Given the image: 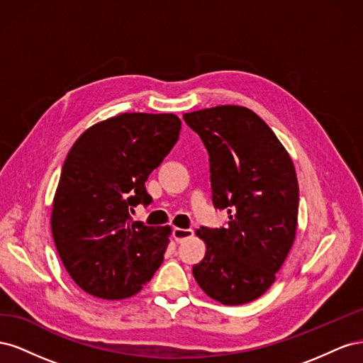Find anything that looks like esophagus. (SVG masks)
<instances>
[{
    "instance_id": "34e87169",
    "label": "esophagus",
    "mask_w": 363,
    "mask_h": 363,
    "mask_svg": "<svg viewBox=\"0 0 363 363\" xmlns=\"http://www.w3.org/2000/svg\"><path fill=\"white\" fill-rule=\"evenodd\" d=\"M192 235H194V232H192L191 228H179V227H175L172 230V236H174L175 240H177V242H183L184 239H188Z\"/></svg>"
}]
</instances>
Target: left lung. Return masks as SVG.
<instances>
[{"instance_id": "obj_1", "label": "left lung", "mask_w": 363, "mask_h": 363, "mask_svg": "<svg viewBox=\"0 0 363 363\" xmlns=\"http://www.w3.org/2000/svg\"><path fill=\"white\" fill-rule=\"evenodd\" d=\"M208 151L213 204L228 225L196 230L206 256L194 277L212 300L239 306L276 281L298 224V180L274 131L242 106H216L183 115Z\"/></svg>"}]
</instances>
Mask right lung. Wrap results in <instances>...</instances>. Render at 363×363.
<instances>
[{
  "mask_svg": "<svg viewBox=\"0 0 363 363\" xmlns=\"http://www.w3.org/2000/svg\"><path fill=\"white\" fill-rule=\"evenodd\" d=\"M174 113H121L74 142L52 200L54 244L77 286L103 300L138 294L163 262L171 227L133 221L145 182L179 140Z\"/></svg>",
  "mask_w": 363,
  "mask_h": 363,
  "instance_id": "1",
  "label": "right lung"
}]
</instances>
